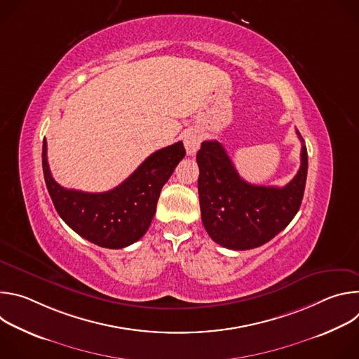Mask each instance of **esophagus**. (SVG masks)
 I'll return each mask as SVG.
<instances>
[{"mask_svg": "<svg viewBox=\"0 0 359 359\" xmlns=\"http://www.w3.org/2000/svg\"><path fill=\"white\" fill-rule=\"evenodd\" d=\"M183 143L187 155H194L201 143V133L197 129H189L183 136Z\"/></svg>", "mask_w": 359, "mask_h": 359, "instance_id": "34e87169", "label": "esophagus"}]
</instances>
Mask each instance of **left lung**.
Wrapping results in <instances>:
<instances>
[{
    "mask_svg": "<svg viewBox=\"0 0 359 359\" xmlns=\"http://www.w3.org/2000/svg\"><path fill=\"white\" fill-rule=\"evenodd\" d=\"M301 146V166L283 186H255L240 177L223 144L204 140L197 151L198 197L203 226L230 250L260 247L284 230L297 215L305 189L309 155Z\"/></svg>",
    "mask_w": 359,
    "mask_h": 359,
    "instance_id": "left-lung-1",
    "label": "left lung"
}]
</instances>
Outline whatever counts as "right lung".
Masks as SVG:
<instances>
[{"label":"right lung","mask_w":359,"mask_h":359,"mask_svg":"<svg viewBox=\"0 0 359 359\" xmlns=\"http://www.w3.org/2000/svg\"><path fill=\"white\" fill-rule=\"evenodd\" d=\"M182 142L151 155L119 186L104 193L65 189L50 175L46 140L42 144V170L46 189L61 219L88 241L105 248H123L147 231L163 184L184 158Z\"/></svg>","instance_id":"1"}]
</instances>
